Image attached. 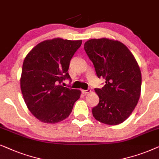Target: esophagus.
<instances>
[{"instance_id":"esophagus-1","label":"esophagus","mask_w":159,"mask_h":159,"mask_svg":"<svg viewBox=\"0 0 159 159\" xmlns=\"http://www.w3.org/2000/svg\"><path fill=\"white\" fill-rule=\"evenodd\" d=\"M81 92H82V93H83V94H89V93H90V92H91V89L82 90Z\"/></svg>"}]
</instances>
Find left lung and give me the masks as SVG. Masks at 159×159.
Returning <instances> with one entry per match:
<instances>
[{"label":"left lung","instance_id":"1","mask_svg":"<svg viewBox=\"0 0 159 159\" xmlns=\"http://www.w3.org/2000/svg\"><path fill=\"white\" fill-rule=\"evenodd\" d=\"M84 50L97 77L105 80L102 88L94 89L99 102L92 108L93 116L108 125L124 122L140 96L142 76L136 60L124 44L107 39H91Z\"/></svg>","mask_w":159,"mask_h":159}]
</instances>
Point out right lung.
I'll use <instances>...</instances> for the list:
<instances>
[{"mask_svg":"<svg viewBox=\"0 0 159 159\" xmlns=\"http://www.w3.org/2000/svg\"><path fill=\"white\" fill-rule=\"evenodd\" d=\"M81 43V40H47L35 46L25 57L21 90L29 111L41 121L54 124L65 119L80 98L81 91L61 83L71 80L67 72L70 62Z\"/></svg>","mask_w":159,"mask_h":159,"instance_id":"obj_1","label":"right lung"}]
</instances>
